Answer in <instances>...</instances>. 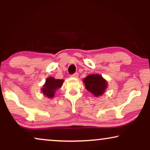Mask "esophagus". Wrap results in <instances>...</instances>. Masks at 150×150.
Listing matches in <instances>:
<instances>
[{
    "label": "esophagus",
    "mask_w": 150,
    "mask_h": 150,
    "mask_svg": "<svg viewBox=\"0 0 150 150\" xmlns=\"http://www.w3.org/2000/svg\"><path fill=\"white\" fill-rule=\"evenodd\" d=\"M71 76L72 78H78V76H79V73H74V74H71Z\"/></svg>",
    "instance_id": "obj_1"
}]
</instances>
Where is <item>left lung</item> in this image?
<instances>
[{
    "label": "left lung",
    "instance_id": "1",
    "mask_svg": "<svg viewBox=\"0 0 150 150\" xmlns=\"http://www.w3.org/2000/svg\"><path fill=\"white\" fill-rule=\"evenodd\" d=\"M85 88L96 97L102 95L107 88V81L99 74L87 76L83 80Z\"/></svg>",
    "mask_w": 150,
    "mask_h": 150
}]
</instances>
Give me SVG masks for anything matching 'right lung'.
Instances as JSON below:
<instances>
[{
    "mask_svg": "<svg viewBox=\"0 0 150 150\" xmlns=\"http://www.w3.org/2000/svg\"><path fill=\"white\" fill-rule=\"evenodd\" d=\"M63 79H55L53 77H48L46 80V83L43 85L42 92L46 97L52 98L54 96V93L63 84Z\"/></svg>",
    "mask_w": 150,
    "mask_h": 150,
    "instance_id": "right-lung-1",
    "label": "right lung"
}]
</instances>
